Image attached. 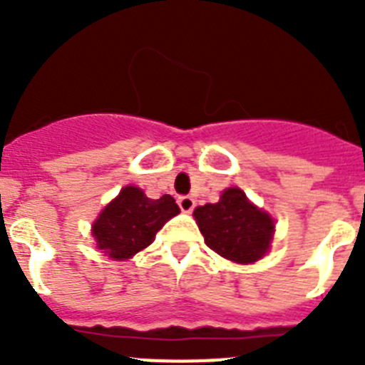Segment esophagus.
<instances>
[{
	"label": "esophagus",
	"mask_w": 365,
	"mask_h": 365,
	"mask_svg": "<svg viewBox=\"0 0 365 365\" xmlns=\"http://www.w3.org/2000/svg\"><path fill=\"white\" fill-rule=\"evenodd\" d=\"M177 205H179V208L185 212V214H190V212L195 208V201H193L190 195H182V197L177 199Z\"/></svg>",
	"instance_id": "1"
}]
</instances>
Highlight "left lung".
Returning <instances> with one entry per match:
<instances>
[{"mask_svg": "<svg viewBox=\"0 0 365 365\" xmlns=\"http://www.w3.org/2000/svg\"><path fill=\"white\" fill-rule=\"evenodd\" d=\"M193 217L205 243L235 263L261 259L272 241V217L256 208L240 188L225 190L215 205L197 206Z\"/></svg>", "mask_w": 365, "mask_h": 365, "instance_id": "obj_1", "label": "left lung"}]
</instances>
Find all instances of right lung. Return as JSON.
Returning a JSON list of instances; mask_svg holds the SVG:
<instances>
[{
  "mask_svg": "<svg viewBox=\"0 0 365 365\" xmlns=\"http://www.w3.org/2000/svg\"><path fill=\"white\" fill-rule=\"evenodd\" d=\"M179 214L172 195L150 199L137 186H125L93 225L96 245L113 259H128L153 243L168 219Z\"/></svg>",
  "mask_w": 365,
  "mask_h": 365,
  "instance_id": "add662e5",
  "label": "right lung"
}]
</instances>
